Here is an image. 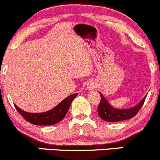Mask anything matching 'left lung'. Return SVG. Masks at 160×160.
Returning a JSON list of instances; mask_svg holds the SVG:
<instances>
[{
    "label": "left lung",
    "instance_id": "left-lung-1",
    "mask_svg": "<svg viewBox=\"0 0 160 160\" xmlns=\"http://www.w3.org/2000/svg\"><path fill=\"white\" fill-rule=\"evenodd\" d=\"M99 94L101 96V100L99 106H98V114L102 120L109 121V122L125 121V120L134 118L138 113L140 109L142 108L144 102H145V98H146V96H145L142 99V101H141L140 103L138 104L133 108L127 109V110H118V109H115L113 107H111L108 103V102L106 100L105 97L100 92H99Z\"/></svg>",
    "mask_w": 160,
    "mask_h": 160
}]
</instances>
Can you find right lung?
<instances>
[{
  "mask_svg": "<svg viewBox=\"0 0 160 160\" xmlns=\"http://www.w3.org/2000/svg\"><path fill=\"white\" fill-rule=\"evenodd\" d=\"M78 95V93L71 95L68 97L64 99L62 102H60L54 108L44 113H27L18 108L16 105H15V107L17 111L24 118V119L31 124H35V125H53V124H58L65 117L72 100Z\"/></svg>",
  "mask_w": 160,
  "mask_h": 160,
  "instance_id": "right-lung-1",
  "label": "right lung"
}]
</instances>
